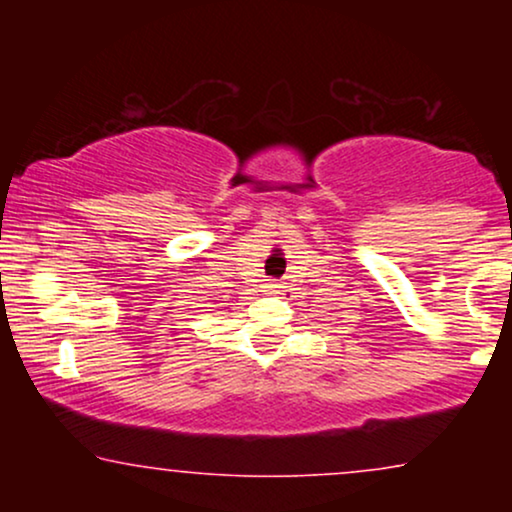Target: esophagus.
Instances as JSON below:
<instances>
[{
    "label": "esophagus",
    "mask_w": 512,
    "mask_h": 512,
    "mask_svg": "<svg viewBox=\"0 0 512 512\" xmlns=\"http://www.w3.org/2000/svg\"><path fill=\"white\" fill-rule=\"evenodd\" d=\"M279 289H281V284H274V281H272V284H267V291L269 293H276Z\"/></svg>",
    "instance_id": "obj_1"
}]
</instances>
